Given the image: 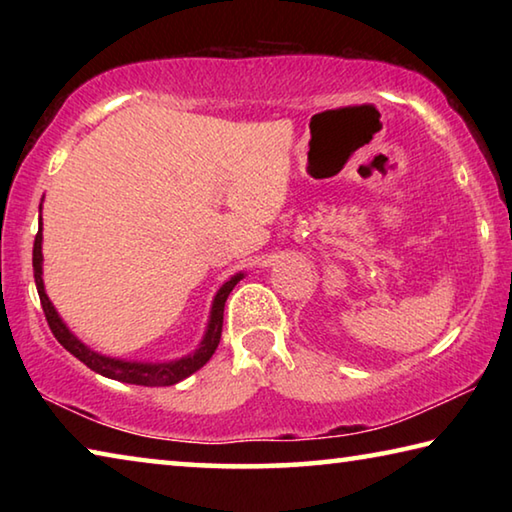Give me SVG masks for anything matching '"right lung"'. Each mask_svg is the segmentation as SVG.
<instances>
[{
    "label": "right lung",
    "instance_id": "1",
    "mask_svg": "<svg viewBox=\"0 0 512 512\" xmlns=\"http://www.w3.org/2000/svg\"><path fill=\"white\" fill-rule=\"evenodd\" d=\"M40 212H42V203H40ZM33 277H36L42 311H45L51 332H54L58 343L63 345L67 352H72L74 357L83 361L90 370L99 372V375L108 377V379L124 381V384L173 386V384H178V381L187 379L189 375H194L196 370H201L205 363L212 359L214 350L219 348L225 300H228L230 291L237 287V282L244 280V273H235L228 282L221 284L219 291H216V296L212 300V309H210V320H207V329H205L201 343H198V348L192 354H185V357H180V359L160 361V363L126 361V359L106 357V354H99L92 348H88V345H85L79 336H74L72 329L63 323V318L58 316L54 302H51L47 296L45 282H42V216H40L36 241H33Z\"/></svg>",
    "mask_w": 512,
    "mask_h": 512
}]
</instances>
